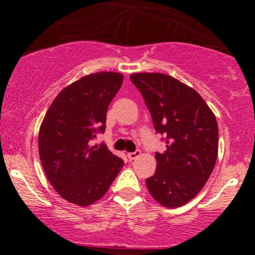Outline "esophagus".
I'll return each mask as SVG.
<instances>
[{
  "instance_id": "obj_1",
  "label": "esophagus",
  "mask_w": 255,
  "mask_h": 255,
  "mask_svg": "<svg viewBox=\"0 0 255 255\" xmlns=\"http://www.w3.org/2000/svg\"><path fill=\"white\" fill-rule=\"evenodd\" d=\"M140 153H141V152H140L139 150H136V151H134V152H129V153L127 154V157L129 158L130 160H133V159H136V158L140 156Z\"/></svg>"
}]
</instances>
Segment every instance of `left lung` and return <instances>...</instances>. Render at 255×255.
Instances as JSON below:
<instances>
[{
	"label": "left lung",
	"instance_id": "1",
	"mask_svg": "<svg viewBox=\"0 0 255 255\" xmlns=\"http://www.w3.org/2000/svg\"><path fill=\"white\" fill-rule=\"evenodd\" d=\"M131 83L150 110L166 148L156 152L157 168L146 180L148 192L165 207L192 200L209 180L218 156V125L203 97L162 73H135Z\"/></svg>",
	"mask_w": 255,
	"mask_h": 255
}]
</instances>
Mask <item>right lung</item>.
I'll return each instance as SVG.
<instances>
[{"instance_id":"add662e5","label":"right lung","mask_w":255,"mask_h":255,"mask_svg":"<svg viewBox=\"0 0 255 255\" xmlns=\"http://www.w3.org/2000/svg\"><path fill=\"white\" fill-rule=\"evenodd\" d=\"M124 75H86L57 95L40 125L38 150L46 177L69 203L89 206L104 197L125 162L105 145L91 146L105 130L110 102Z\"/></svg>"}]
</instances>
